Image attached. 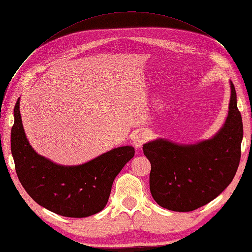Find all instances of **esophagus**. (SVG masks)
Segmentation results:
<instances>
[{"instance_id":"obj_1","label":"esophagus","mask_w":252,"mask_h":252,"mask_svg":"<svg viewBox=\"0 0 252 252\" xmlns=\"http://www.w3.org/2000/svg\"><path fill=\"white\" fill-rule=\"evenodd\" d=\"M146 141H147V136L143 132L135 133L132 138V144L136 149L142 148V146L145 143H146Z\"/></svg>"}]
</instances>
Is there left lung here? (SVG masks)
I'll return each mask as SVG.
<instances>
[{
	"instance_id": "8db88e82",
	"label": "left lung",
	"mask_w": 252,
	"mask_h": 252,
	"mask_svg": "<svg viewBox=\"0 0 252 252\" xmlns=\"http://www.w3.org/2000/svg\"><path fill=\"white\" fill-rule=\"evenodd\" d=\"M229 110L223 127L209 140L177 144L158 139L143 145L150 161V192L163 208L192 211L208 204L232 182L241 159L243 123L230 81Z\"/></svg>"
}]
</instances>
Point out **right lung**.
Here are the masks:
<instances>
[{
	"mask_svg": "<svg viewBox=\"0 0 252 252\" xmlns=\"http://www.w3.org/2000/svg\"><path fill=\"white\" fill-rule=\"evenodd\" d=\"M13 113L11 154L18 178L32 199L68 218H86L103 210L114 179L133 158L134 148H114L82 165H59L37 155L29 144L22 124L20 98Z\"/></svg>",
	"mask_w": 252,
	"mask_h": 252,
	"instance_id": "right-lung-1",
	"label": "right lung"
}]
</instances>
